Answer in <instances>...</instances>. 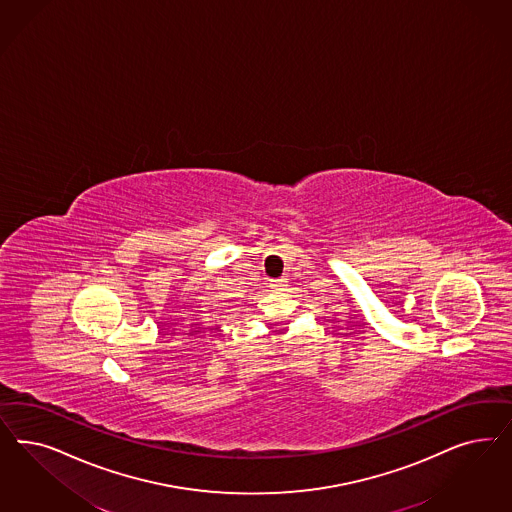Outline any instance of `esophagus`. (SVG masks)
I'll return each instance as SVG.
<instances>
[{
    "label": "esophagus",
    "mask_w": 512,
    "mask_h": 512,
    "mask_svg": "<svg viewBox=\"0 0 512 512\" xmlns=\"http://www.w3.org/2000/svg\"><path fill=\"white\" fill-rule=\"evenodd\" d=\"M269 282H271L269 286H271V288H277V290H279V288H282V286H286V279H273V281Z\"/></svg>",
    "instance_id": "obj_1"
}]
</instances>
